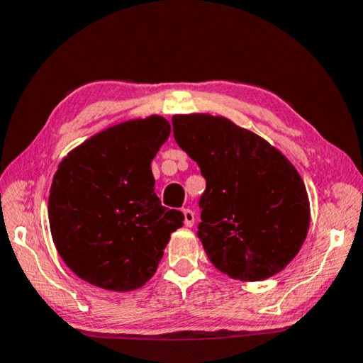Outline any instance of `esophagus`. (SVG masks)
I'll list each match as a JSON object with an SVG mask.
<instances>
[{
    "label": "esophagus",
    "mask_w": 363,
    "mask_h": 363,
    "mask_svg": "<svg viewBox=\"0 0 363 363\" xmlns=\"http://www.w3.org/2000/svg\"><path fill=\"white\" fill-rule=\"evenodd\" d=\"M183 217H185V226L191 228L194 225V212L189 208H183Z\"/></svg>",
    "instance_id": "1"
}]
</instances>
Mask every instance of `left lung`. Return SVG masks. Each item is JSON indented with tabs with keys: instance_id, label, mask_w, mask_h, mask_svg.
I'll return each instance as SVG.
<instances>
[{
	"instance_id": "8db88e82",
	"label": "left lung",
	"mask_w": 363,
	"mask_h": 363,
	"mask_svg": "<svg viewBox=\"0 0 363 363\" xmlns=\"http://www.w3.org/2000/svg\"><path fill=\"white\" fill-rule=\"evenodd\" d=\"M172 125L175 142L207 182L198 236L212 264L245 282L281 272L300 252L311 221L295 165L223 116L175 114Z\"/></svg>"
}]
</instances>
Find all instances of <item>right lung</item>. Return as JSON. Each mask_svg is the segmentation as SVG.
Instances as JSON below:
<instances>
[{"label":"right lung","instance_id":"1","mask_svg":"<svg viewBox=\"0 0 363 363\" xmlns=\"http://www.w3.org/2000/svg\"><path fill=\"white\" fill-rule=\"evenodd\" d=\"M170 135L152 114L95 133L62 159L49 193L55 249L82 281L113 291L155 276L183 213L161 206L151 161Z\"/></svg>","mask_w":363,"mask_h":363}]
</instances>
